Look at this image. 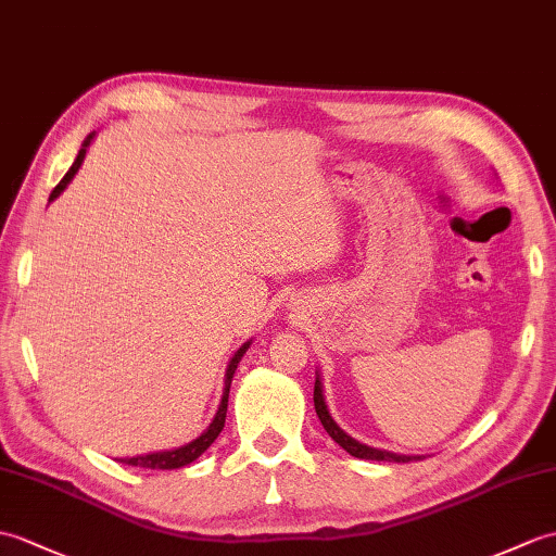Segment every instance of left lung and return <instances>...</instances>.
<instances>
[{"instance_id":"left-lung-1","label":"left lung","mask_w":556,"mask_h":556,"mask_svg":"<svg viewBox=\"0 0 556 556\" xmlns=\"http://www.w3.org/2000/svg\"><path fill=\"white\" fill-rule=\"evenodd\" d=\"M313 400H315V412H317L321 426H325V431L345 450V453H351L353 457L377 459V462H412V459H421V457H415V455H395V453H386V450L369 447L365 443H357L355 438H351L343 429H339V424L331 419L329 409H327L325 395H321V381L319 379L315 381V395H313Z\"/></svg>"}]
</instances>
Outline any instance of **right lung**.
Wrapping results in <instances>:
<instances>
[{
  "instance_id": "add662e5",
  "label": "right lung",
  "mask_w": 556,
  "mask_h": 556,
  "mask_svg": "<svg viewBox=\"0 0 556 556\" xmlns=\"http://www.w3.org/2000/svg\"><path fill=\"white\" fill-rule=\"evenodd\" d=\"M94 135H89L87 139H85V144H83V149H80V153H77V159H75V163L71 165V170L63 175V179L61 182L54 187V191H51V197H49V201H54L59 193L66 189V185L71 182L73 179V175L77 173V167L83 165V159H85V153H87V147H89V139H92ZM251 343H243L239 351H237V355L231 357V365H229V369H227V381H225V395H223V403H219V409H217V415H215V419H213V424L208 426V429H205L197 441H191V443H187V445H182V447H177V450H167V453H153V455H139V457H125V459H121L123 464H130V467H144V469H179V467H187V464H191L193 459H199L205 450H208L211 445H213V441L215 438L219 435V431H223V426H225V417H227V397H229V386H231V377H235V369H237V365H239V359L243 357V353H247V348H249Z\"/></svg>"
}]
</instances>
